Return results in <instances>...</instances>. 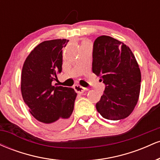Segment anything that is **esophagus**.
I'll return each instance as SVG.
<instances>
[{"label": "esophagus", "instance_id": "obj_1", "mask_svg": "<svg viewBox=\"0 0 160 160\" xmlns=\"http://www.w3.org/2000/svg\"><path fill=\"white\" fill-rule=\"evenodd\" d=\"M74 89V90L77 92L80 93V94H81V93H83L84 92H86L85 88L82 87V86H80V85H75Z\"/></svg>", "mask_w": 160, "mask_h": 160}]
</instances>
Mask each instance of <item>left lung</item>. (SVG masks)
<instances>
[{
  "mask_svg": "<svg viewBox=\"0 0 160 160\" xmlns=\"http://www.w3.org/2000/svg\"><path fill=\"white\" fill-rule=\"evenodd\" d=\"M92 72L100 77L105 89L96 109L110 120L131 114L138 100L141 71L129 47L109 36L95 39L92 51Z\"/></svg>",
  "mask_w": 160,
  "mask_h": 160,
  "instance_id": "obj_1",
  "label": "left lung"
}]
</instances>
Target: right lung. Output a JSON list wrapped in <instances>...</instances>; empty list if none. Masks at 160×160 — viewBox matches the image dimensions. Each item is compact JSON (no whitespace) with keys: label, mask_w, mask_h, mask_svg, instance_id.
Returning <instances> with one entry per match:
<instances>
[{"label":"right lung","mask_w":160,"mask_h":160,"mask_svg":"<svg viewBox=\"0 0 160 160\" xmlns=\"http://www.w3.org/2000/svg\"><path fill=\"white\" fill-rule=\"evenodd\" d=\"M68 40L40 43L25 59L21 91L25 103L37 120L52 129L63 128L74 111L77 93L72 88L52 86L62 72V49Z\"/></svg>","instance_id":"add662e5"}]
</instances>
